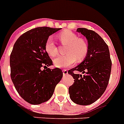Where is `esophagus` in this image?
<instances>
[{"instance_id":"obj_1","label":"esophagus","mask_w":124,"mask_h":124,"mask_svg":"<svg viewBox=\"0 0 124 124\" xmlns=\"http://www.w3.org/2000/svg\"><path fill=\"white\" fill-rule=\"evenodd\" d=\"M68 70H63V75H66L68 74Z\"/></svg>"}]
</instances>
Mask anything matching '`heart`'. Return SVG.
<instances>
[{"label":"heart","instance_id":"1","mask_svg":"<svg viewBox=\"0 0 124 124\" xmlns=\"http://www.w3.org/2000/svg\"><path fill=\"white\" fill-rule=\"evenodd\" d=\"M59 38L62 44L67 45L65 49V53L67 54L54 59L55 66L59 68L69 67L75 64L77 59L80 61L86 57L88 51V46L84 39L78 38L76 34L70 31L61 32L59 35ZM45 49L50 56L54 57L58 54V48L52 36L49 37L46 40Z\"/></svg>","mask_w":124,"mask_h":124}]
</instances>
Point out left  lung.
<instances>
[{"instance_id":"1","label":"left lung","mask_w":124,"mask_h":124,"mask_svg":"<svg viewBox=\"0 0 124 124\" xmlns=\"http://www.w3.org/2000/svg\"><path fill=\"white\" fill-rule=\"evenodd\" d=\"M77 31L86 38L88 51L83 61L68 71L75 79L68 90L73 102L88 105L97 101L106 90L112 61L107 44L97 32L86 28H78ZM78 71L85 75L78 74Z\"/></svg>"}]
</instances>
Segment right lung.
<instances>
[{"mask_svg": "<svg viewBox=\"0 0 124 124\" xmlns=\"http://www.w3.org/2000/svg\"><path fill=\"white\" fill-rule=\"evenodd\" d=\"M61 28L36 27L21 35L14 45L10 56V77L18 93L32 105L50 99L63 77L61 69L53 65L45 49L46 40ZM45 69L41 70V67Z\"/></svg>", "mask_w": 124, "mask_h": 124, "instance_id": "1", "label": "right lung"}]
</instances>
